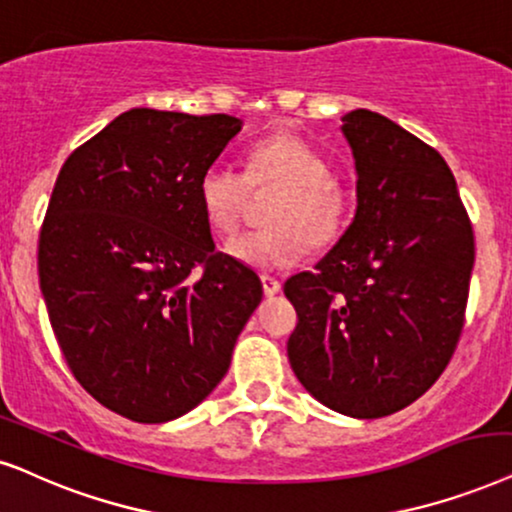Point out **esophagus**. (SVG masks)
<instances>
[{"label":"esophagus","instance_id":"obj_1","mask_svg":"<svg viewBox=\"0 0 512 512\" xmlns=\"http://www.w3.org/2000/svg\"><path fill=\"white\" fill-rule=\"evenodd\" d=\"M261 284H263L265 296H275V294H280V291H282V282L277 280V277L263 275V277H261Z\"/></svg>","mask_w":512,"mask_h":512}]
</instances>
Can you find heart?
<instances>
[{
  "mask_svg": "<svg viewBox=\"0 0 512 512\" xmlns=\"http://www.w3.org/2000/svg\"><path fill=\"white\" fill-rule=\"evenodd\" d=\"M280 188L263 230L247 232L228 244L237 261L261 270L289 268L305 251L334 242L343 225V185L331 178V167L320 152L296 136L277 134L254 145L247 174L228 162H214L199 178V204L211 228L232 235L251 207L254 190Z\"/></svg>",
  "mask_w": 512,
  "mask_h": 512,
  "instance_id": "heart-1",
  "label": "heart"
}]
</instances>
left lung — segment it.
I'll list each match as a JSON object with an SVG mask.
<instances>
[{"mask_svg":"<svg viewBox=\"0 0 512 512\" xmlns=\"http://www.w3.org/2000/svg\"><path fill=\"white\" fill-rule=\"evenodd\" d=\"M357 211L336 247L284 282L298 322L291 369L338 414L381 418L418 400L459 343L475 237L440 152L371 110L343 117Z\"/></svg>","mask_w":512,"mask_h":512,"instance_id":"1","label":"left lung"}]
</instances>
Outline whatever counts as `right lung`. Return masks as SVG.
<instances>
[{"label": "right lung", "instance_id": "obj_1", "mask_svg": "<svg viewBox=\"0 0 512 512\" xmlns=\"http://www.w3.org/2000/svg\"><path fill=\"white\" fill-rule=\"evenodd\" d=\"M242 122L122 112L65 159L39 232V287L79 386L115 414L164 423L230 367L261 303L258 275L216 251L199 178Z\"/></svg>", "mask_w": 512, "mask_h": 512}]
</instances>
